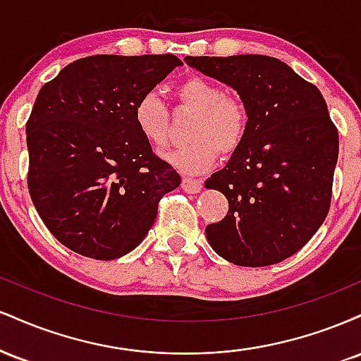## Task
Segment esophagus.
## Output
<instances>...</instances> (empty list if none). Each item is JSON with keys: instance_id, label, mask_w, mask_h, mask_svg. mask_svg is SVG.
Instances as JSON below:
<instances>
[{"instance_id": "obj_1", "label": "esophagus", "mask_w": 361, "mask_h": 361, "mask_svg": "<svg viewBox=\"0 0 361 361\" xmlns=\"http://www.w3.org/2000/svg\"><path fill=\"white\" fill-rule=\"evenodd\" d=\"M181 188L188 193H198L202 190V183L198 180H192V178H183Z\"/></svg>"}]
</instances>
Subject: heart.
<instances>
[{
    "label": "heart",
    "mask_w": 361,
    "mask_h": 361,
    "mask_svg": "<svg viewBox=\"0 0 361 361\" xmlns=\"http://www.w3.org/2000/svg\"><path fill=\"white\" fill-rule=\"evenodd\" d=\"M175 97L181 106L193 111L186 128L185 146L164 154V161L185 175H198L212 168L222 154H233L241 147L250 127V111L241 98L224 94L217 82L200 76L180 81ZM134 123L144 139L154 147L168 142V111L154 91H147L135 102Z\"/></svg>",
    "instance_id": "obj_1"
}]
</instances>
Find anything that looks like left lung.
Wrapping results in <instances>:
<instances>
[{"label": "left lung", "mask_w": 361, "mask_h": 361, "mask_svg": "<svg viewBox=\"0 0 361 361\" xmlns=\"http://www.w3.org/2000/svg\"><path fill=\"white\" fill-rule=\"evenodd\" d=\"M185 62L231 86L250 111L241 147L205 181L229 202L226 217L207 226L209 244L239 267L280 263L316 234L329 210L339 140L324 98L275 57Z\"/></svg>", "instance_id": "obj_1"}]
</instances>
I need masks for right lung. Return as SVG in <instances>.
I'll list each match as a JSON object with an SVG mask.
<instances>
[{"label": "right lung", "mask_w": 361, "mask_h": 361, "mask_svg": "<svg viewBox=\"0 0 361 361\" xmlns=\"http://www.w3.org/2000/svg\"><path fill=\"white\" fill-rule=\"evenodd\" d=\"M183 62L164 56H91L40 88L27 122L28 192L61 244L93 259L144 241L157 202L181 183L134 123L135 102Z\"/></svg>", "instance_id": "right-lung-1"}]
</instances>
